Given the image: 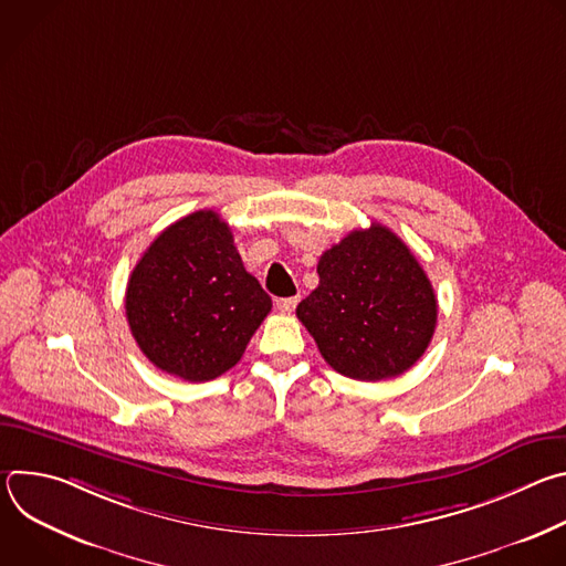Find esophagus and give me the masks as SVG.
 <instances>
[{"label": "esophagus", "mask_w": 566, "mask_h": 566, "mask_svg": "<svg viewBox=\"0 0 566 566\" xmlns=\"http://www.w3.org/2000/svg\"><path fill=\"white\" fill-rule=\"evenodd\" d=\"M297 302H300L297 295H295V297H282V300H277V308H280L282 313H291V311L297 306Z\"/></svg>", "instance_id": "34e87169"}]
</instances>
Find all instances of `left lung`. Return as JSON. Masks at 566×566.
<instances>
[{"mask_svg": "<svg viewBox=\"0 0 566 566\" xmlns=\"http://www.w3.org/2000/svg\"><path fill=\"white\" fill-rule=\"evenodd\" d=\"M317 275V289L295 313L338 374L376 382L408 371L426 354L437 327V295L389 228L352 230L322 253Z\"/></svg>", "mask_w": 566, "mask_h": 566, "instance_id": "1", "label": "left lung"}]
</instances>
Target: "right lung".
Returning <instances> with one entry per match:
<instances>
[{
  "instance_id": "right-lung-1",
  "label": "right lung",
  "mask_w": 566,
  "mask_h": 566,
  "mask_svg": "<svg viewBox=\"0 0 566 566\" xmlns=\"http://www.w3.org/2000/svg\"><path fill=\"white\" fill-rule=\"evenodd\" d=\"M271 306L214 210H197L160 232L125 293L140 352L160 371L190 382L234 367Z\"/></svg>"
}]
</instances>
